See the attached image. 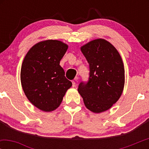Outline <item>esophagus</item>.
I'll use <instances>...</instances> for the list:
<instances>
[{
    "label": "esophagus",
    "instance_id": "34e87169",
    "mask_svg": "<svg viewBox=\"0 0 149 149\" xmlns=\"http://www.w3.org/2000/svg\"><path fill=\"white\" fill-rule=\"evenodd\" d=\"M77 79H78V77H75V80H77ZM72 87H73L76 86V83H75V81H72Z\"/></svg>",
    "mask_w": 149,
    "mask_h": 149
}]
</instances>
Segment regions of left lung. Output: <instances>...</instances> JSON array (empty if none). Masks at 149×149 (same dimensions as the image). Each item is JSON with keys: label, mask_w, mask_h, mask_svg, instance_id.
Returning <instances> with one entry per match:
<instances>
[{"label": "left lung", "mask_w": 149, "mask_h": 149, "mask_svg": "<svg viewBox=\"0 0 149 149\" xmlns=\"http://www.w3.org/2000/svg\"><path fill=\"white\" fill-rule=\"evenodd\" d=\"M81 50L89 64V77L87 82L80 83L78 91L87 109L102 113L111 109L123 92V61L115 47L102 38L87 42Z\"/></svg>", "instance_id": "left-lung-1"}]
</instances>
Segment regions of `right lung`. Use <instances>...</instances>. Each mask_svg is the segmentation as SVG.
I'll return each instance as SVG.
<instances>
[{"label": "right lung", "mask_w": 149, "mask_h": 149, "mask_svg": "<svg viewBox=\"0 0 149 149\" xmlns=\"http://www.w3.org/2000/svg\"><path fill=\"white\" fill-rule=\"evenodd\" d=\"M68 47L60 40H44L32 47L24 59L20 74L22 88L30 102L42 111L59 107L72 86L60 65Z\"/></svg>", "instance_id": "1"}]
</instances>
